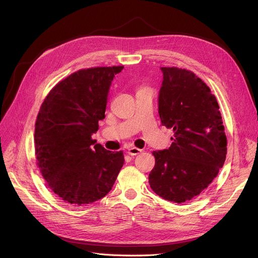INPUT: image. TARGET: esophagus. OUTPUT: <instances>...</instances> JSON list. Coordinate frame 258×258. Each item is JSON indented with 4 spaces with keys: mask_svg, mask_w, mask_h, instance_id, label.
Here are the masks:
<instances>
[{
    "mask_svg": "<svg viewBox=\"0 0 258 258\" xmlns=\"http://www.w3.org/2000/svg\"><path fill=\"white\" fill-rule=\"evenodd\" d=\"M141 152H142V150H140V148H138V147H130V148H128V154L131 155V156L139 155Z\"/></svg>",
    "mask_w": 258,
    "mask_h": 258,
    "instance_id": "obj_1",
    "label": "esophagus"
}]
</instances>
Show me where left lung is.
<instances>
[{
	"mask_svg": "<svg viewBox=\"0 0 258 258\" xmlns=\"http://www.w3.org/2000/svg\"><path fill=\"white\" fill-rule=\"evenodd\" d=\"M158 112L162 126L173 130L168 150L153 152L151 188L161 198L183 204L212 183L227 154V138L217 100L189 70L161 68Z\"/></svg>",
	"mask_w": 258,
	"mask_h": 258,
	"instance_id": "left-lung-1",
	"label": "left lung"
}]
</instances>
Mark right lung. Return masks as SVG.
Here are the masks:
<instances>
[{
    "label": "right lung",
    "mask_w": 258,
    "mask_h": 258,
    "mask_svg": "<svg viewBox=\"0 0 258 258\" xmlns=\"http://www.w3.org/2000/svg\"><path fill=\"white\" fill-rule=\"evenodd\" d=\"M118 67L83 69L60 81L37 114V167L49 188L68 204H92L108 194L123 165V153L95 144L92 134L105 115L108 89Z\"/></svg>",
    "instance_id": "right-lung-1"
}]
</instances>
